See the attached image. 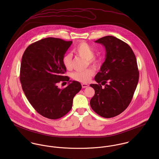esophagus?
<instances>
[{"mask_svg": "<svg viewBox=\"0 0 159 159\" xmlns=\"http://www.w3.org/2000/svg\"><path fill=\"white\" fill-rule=\"evenodd\" d=\"M81 86H82V88H88V87L89 86V84H88L83 83V84H81Z\"/></svg>", "mask_w": 159, "mask_h": 159, "instance_id": "esophagus-1", "label": "esophagus"}]
</instances>
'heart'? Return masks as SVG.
Here are the masks:
<instances>
[{
    "label": "heart",
    "mask_w": 159,
    "mask_h": 159,
    "mask_svg": "<svg viewBox=\"0 0 159 159\" xmlns=\"http://www.w3.org/2000/svg\"><path fill=\"white\" fill-rule=\"evenodd\" d=\"M74 52L80 57L88 60L89 64L95 68H97L100 65V61L94 57V50L88 43L84 42H80L74 48ZM62 63L67 70L71 68L72 57L70 54H66L62 58ZM94 75V70L92 68H88L83 71H76L71 73V78L77 81L87 83L91 80Z\"/></svg>",
    "instance_id": "1"
}]
</instances>
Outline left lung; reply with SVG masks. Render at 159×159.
I'll return each instance as SVG.
<instances>
[{
  "label": "left lung",
  "mask_w": 159,
  "mask_h": 159,
  "mask_svg": "<svg viewBox=\"0 0 159 159\" xmlns=\"http://www.w3.org/2000/svg\"><path fill=\"white\" fill-rule=\"evenodd\" d=\"M95 42L105 46L106 57L94 78L98 84H90L95 90L90 105L99 116L110 118L122 113L133 98L139 80L136 57L130 46L113 36Z\"/></svg>",
  "instance_id": "left-lung-1"
}]
</instances>
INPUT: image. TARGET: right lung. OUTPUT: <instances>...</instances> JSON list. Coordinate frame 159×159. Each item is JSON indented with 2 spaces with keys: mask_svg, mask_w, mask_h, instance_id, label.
I'll return each instance as SVG.
<instances>
[{
  "mask_svg": "<svg viewBox=\"0 0 159 159\" xmlns=\"http://www.w3.org/2000/svg\"><path fill=\"white\" fill-rule=\"evenodd\" d=\"M71 43L48 37L32 43L23 54L20 76L23 91L36 111L48 119H57L68 113L73 97L82 88L80 83L64 75L62 58ZM66 81V88H58V83Z\"/></svg>",
  "mask_w": 159,
  "mask_h": 159,
  "instance_id": "add662e5",
  "label": "right lung"
}]
</instances>
